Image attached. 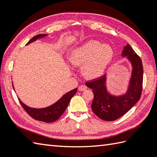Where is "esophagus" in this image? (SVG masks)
Masks as SVG:
<instances>
[{
  "label": "esophagus",
  "mask_w": 157,
  "mask_h": 157,
  "mask_svg": "<svg viewBox=\"0 0 157 157\" xmlns=\"http://www.w3.org/2000/svg\"><path fill=\"white\" fill-rule=\"evenodd\" d=\"M86 90H87V87H86V85H80V86L78 87V90L79 91H85Z\"/></svg>",
  "instance_id": "obj_1"
}]
</instances>
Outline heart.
<instances>
[{"label":"heart","mask_w":157,"mask_h":157,"mask_svg":"<svg viewBox=\"0 0 157 157\" xmlns=\"http://www.w3.org/2000/svg\"><path fill=\"white\" fill-rule=\"evenodd\" d=\"M114 57L113 48L108 44L91 40L71 52L70 61L75 66L84 65L83 75L88 78L102 76L110 66Z\"/></svg>","instance_id":"1"}]
</instances>
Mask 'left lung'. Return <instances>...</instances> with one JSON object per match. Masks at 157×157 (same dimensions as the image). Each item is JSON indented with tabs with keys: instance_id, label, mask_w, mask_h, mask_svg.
<instances>
[{
	"instance_id": "8db88e82",
	"label": "left lung",
	"mask_w": 157,
	"mask_h": 157,
	"mask_svg": "<svg viewBox=\"0 0 157 157\" xmlns=\"http://www.w3.org/2000/svg\"><path fill=\"white\" fill-rule=\"evenodd\" d=\"M122 55L126 56L132 65V77L126 94L118 97L107 93L106 75L85 83L93 90L94 98L91 109L98 117L105 121H114L123 116L140 99L142 92L144 70L141 58L129 44L124 48Z\"/></svg>"
}]
</instances>
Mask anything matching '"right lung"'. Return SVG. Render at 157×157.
I'll list each match as a JSON object with an SVG mask.
<instances>
[{
    "label": "right lung",
    "instance_id": "1",
    "mask_svg": "<svg viewBox=\"0 0 157 157\" xmlns=\"http://www.w3.org/2000/svg\"><path fill=\"white\" fill-rule=\"evenodd\" d=\"M46 34H38L35 35V36H34L32 39L29 41L27 44L36 40L38 38L43 37L44 36H46ZM76 91H77V88L74 89V90L69 91L68 93L65 94L55 104L44 109H37L30 108L29 106H26L24 103H22L20 99L18 100L20 105H22L23 109H25V111L32 118L44 122H53L57 120L61 116V115L64 113L67 105L69 104L71 98L76 93Z\"/></svg>",
    "mask_w": 157,
    "mask_h": 157
}]
</instances>
